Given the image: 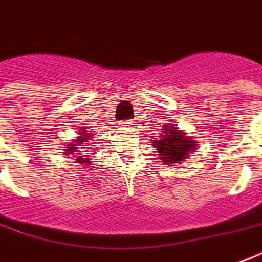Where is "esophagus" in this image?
<instances>
[{"label":"esophagus","instance_id":"1","mask_svg":"<svg viewBox=\"0 0 262 262\" xmlns=\"http://www.w3.org/2000/svg\"><path fill=\"white\" fill-rule=\"evenodd\" d=\"M133 125H135V123H133V121H126V122H123L122 126H125V127H127V129H129V127L133 126Z\"/></svg>","mask_w":262,"mask_h":262}]
</instances>
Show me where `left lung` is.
Returning <instances> with one entry per match:
<instances>
[{
  "mask_svg": "<svg viewBox=\"0 0 262 262\" xmlns=\"http://www.w3.org/2000/svg\"><path fill=\"white\" fill-rule=\"evenodd\" d=\"M161 130H162L161 137L152 140L154 147L157 148L159 159L162 162H166L167 165L179 163L196 147L195 140L185 136L184 132L177 130L174 125L170 126L165 125Z\"/></svg>",
  "mask_w": 262,
  "mask_h": 262,
  "instance_id": "8db88e82",
  "label": "left lung"
}]
</instances>
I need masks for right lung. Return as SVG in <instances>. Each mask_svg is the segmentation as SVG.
<instances>
[{"mask_svg":"<svg viewBox=\"0 0 262 262\" xmlns=\"http://www.w3.org/2000/svg\"><path fill=\"white\" fill-rule=\"evenodd\" d=\"M78 135H79V137L74 140V141H77V143H70L69 147H66L64 151H66V155H67V157H71L73 154L79 152V151H78V149H79V145H85V143H86V141H89L92 137V133H88L86 130H79L78 132ZM82 148H88V147H82ZM77 162L83 163V165H88V163H89V161H88V158H83V157H81V155H78Z\"/></svg>","mask_w":262,"mask_h":262,"instance_id":"add662e5","label":"right lung"}]
</instances>
